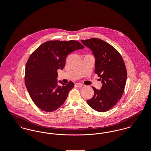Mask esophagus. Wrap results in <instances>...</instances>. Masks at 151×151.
<instances>
[{
  "label": "esophagus",
  "instance_id": "34e87169",
  "mask_svg": "<svg viewBox=\"0 0 151 151\" xmlns=\"http://www.w3.org/2000/svg\"><path fill=\"white\" fill-rule=\"evenodd\" d=\"M76 86H79V87H82V86H84V85H83V84H82L81 83H76Z\"/></svg>",
  "mask_w": 151,
  "mask_h": 151
}]
</instances>
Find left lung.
I'll return each mask as SVG.
<instances>
[{
	"instance_id": "1",
	"label": "left lung",
	"mask_w": 151,
	"mask_h": 151,
	"mask_svg": "<svg viewBox=\"0 0 151 151\" xmlns=\"http://www.w3.org/2000/svg\"><path fill=\"white\" fill-rule=\"evenodd\" d=\"M81 41L92 51L94 72L102 83L100 90L92 87L94 96L86 102L96 111L105 112L122 97L127 76L126 65L119 52L105 41L96 38Z\"/></svg>"
}]
</instances>
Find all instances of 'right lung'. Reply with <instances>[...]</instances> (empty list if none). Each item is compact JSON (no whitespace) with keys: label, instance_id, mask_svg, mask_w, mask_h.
<instances>
[{"label":"right lung","instance_id":"obj_1","mask_svg":"<svg viewBox=\"0 0 151 151\" xmlns=\"http://www.w3.org/2000/svg\"><path fill=\"white\" fill-rule=\"evenodd\" d=\"M79 42L49 41L40 45L29 57L25 67V83L36 106L43 111L52 112L65 102L74 86L72 81L58 85V69L63 70L67 55L84 49Z\"/></svg>","mask_w":151,"mask_h":151}]
</instances>
